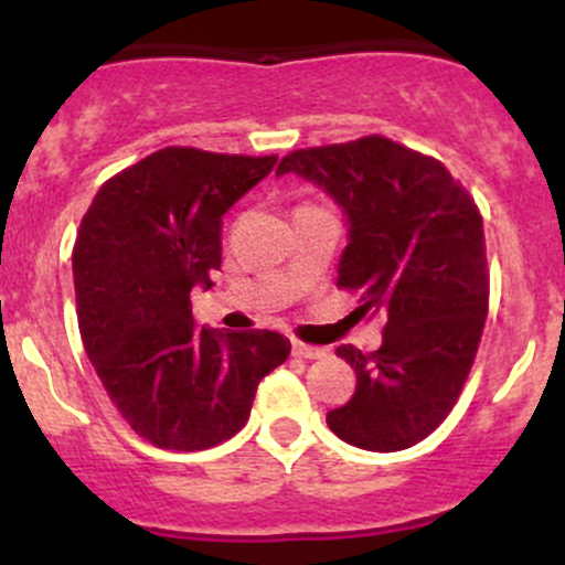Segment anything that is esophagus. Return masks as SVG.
<instances>
[{"label": "esophagus", "mask_w": 565, "mask_h": 565, "mask_svg": "<svg viewBox=\"0 0 565 565\" xmlns=\"http://www.w3.org/2000/svg\"><path fill=\"white\" fill-rule=\"evenodd\" d=\"M291 353L297 355V359H323L327 355V350L323 348H313V345H305V342H291Z\"/></svg>", "instance_id": "esophagus-1"}]
</instances>
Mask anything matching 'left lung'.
<instances>
[{
	"label": "left lung",
	"mask_w": 565,
	"mask_h": 565,
	"mask_svg": "<svg viewBox=\"0 0 565 565\" xmlns=\"http://www.w3.org/2000/svg\"><path fill=\"white\" fill-rule=\"evenodd\" d=\"M287 172L348 220L337 287L387 316L374 353L337 348L355 393L327 425L359 449H408L449 417L476 361L489 313L481 212L438 159L380 135L289 153L276 174Z\"/></svg>",
	"instance_id": "left-lung-1"
}]
</instances>
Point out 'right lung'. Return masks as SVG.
<instances>
[{"instance_id":"obj_1","label":"right lung","mask_w":565,"mask_h":565,"mask_svg":"<svg viewBox=\"0 0 565 565\" xmlns=\"http://www.w3.org/2000/svg\"><path fill=\"white\" fill-rule=\"evenodd\" d=\"M276 157L161 148L103 183L74 244L76 316L108 398L159 449L201 451L249 419L289 340L193 323L191 289L220 270L223 215Z\"/></svg>"}]
</instances>
